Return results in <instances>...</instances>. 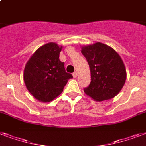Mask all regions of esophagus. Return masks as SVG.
I'll return each mask as SVG.
<instances>
[{
	"label": "esophagus",
	"instance_id": "1",
	"mask_svg": "<svg viewBox=\"0 0 146 146\" xmlns=\"http://www.w3.org/2000/svg\"><path fill=\"white\" fill-rule=\"evenodd\" d=\"M77 75H78V74H77V72H74V73H73V77H74V78L77 77Z\"/></svg>",
	"mask_w": 146,
	"mask_h": 146
}]
</instances>
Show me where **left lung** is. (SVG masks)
<instances>
[{
	"label": "left lung",
	"instance_id": "8db88e82",
	"mask_svg": "<svg viewBox=\"0 0 146 146\" xmlns=\"http://www.w3.org/2000/svg\"><path fill=\"white\" fill-rule=\"evenodd\" d=\"M91 70V82L84 92L96 101L113 98L126 80V70L119 54L110 46L97 42L82 48Z\"/></svg>",
	"mask_w": 146,
	"mask_h": 146
}]
</instances>
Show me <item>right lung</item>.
Here are the masks:
<instances>
[{
	"mask_svg": "<svg viewBox=\"0 0 146 146\" xmlns=\"http://www.w3.org/2000/svg\"><path fill=\"white\" fill-rule=\"evenodd\" d=\"M61 48L54 42L47 43L39 48L26 64L24 81L30 93L40 101L54 100L63 92L68 79L73 78L59 59Z\"/></svg>",
	"mask_w": 146,
	"mask_h": 146,
	"instance_id": "obj_1",
	"label": "right lung"
}]
</instances>
